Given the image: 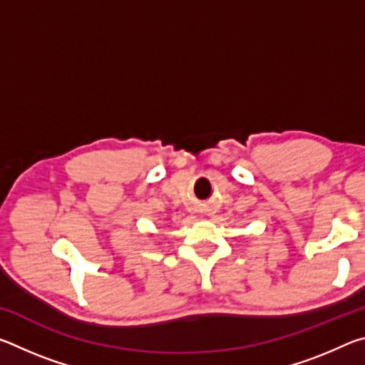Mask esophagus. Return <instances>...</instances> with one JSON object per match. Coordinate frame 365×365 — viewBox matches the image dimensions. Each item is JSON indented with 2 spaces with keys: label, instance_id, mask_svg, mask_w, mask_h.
<instances>
[{
  "label": "esophagus",
  "instance_id": "esophagus-1",
  "mask_svg": "<svg viewBox=\"0 0 365 365\" xmlns=\"http://www.w3.org/2000/svg\"><path fill=\"white\" fill-rule=\"evenodd\" d=\"M196 212L201 214V215H211V209H209L207 202H197Z\"/></svg>",
  "mask_w": 365,
  "mask_h": 365
}]
</instances>
